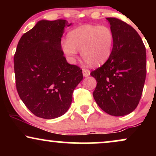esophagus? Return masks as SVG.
I'll list each match as a JSON object with an SVG mask.
<instances>
[{
  "label": "esophagus",
  "mask_w": 156,
  "mask_h": 156,
  "mask_svg": "<svg viewBox=\"0 0 156 156\" xmlns=\"http://www.w3.org/2000/svg\"><path fill=\"white\" fill-rule=\"evenodd\" d=\"M83 75L84 77H88L89 76H90V71H89V69L83 68Z\"/></svg>",
  "instance_id": "34e87169"
}]
</instances>
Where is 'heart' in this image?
<instances>
[{
  "label": "heart",
  "instance_id": "heart-1",
  "mask_svg": "<svg viewBox=\"0 0 156 156\" xmlns=\"http://www.w3.org/2000/svg\"><path fill=\"white\" fill-rule=\"evenodd\" d=\"M68 39L62 42V51L70 61L80 51L84 62L99 66L108 59L114 44V34L107 26L83 25L69 32Z\"/></svg>",
  "mask_w": 156,
  "mask_h": 156
}]
</instances>
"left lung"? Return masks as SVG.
Wrapping results in <instances>:
<instances>
[{
  "label": "left lung",
  "instance_id": "1",
  "mask_svg": "<svg viewBox=\"0 0 156 156\" xmlns=\"http://www.w3.org/2000/svg\"><path fill=\"white\" fill-rule=\"evenodd\" d=\"M114 34L106 62L91 73L97 80L93 97L102 110L120 117L139 104L146 78V49L135 29L120 20L106 18Z\"/></svg>",
  "mask_w": 156,
  "mask_h": 156
}]
</instances>
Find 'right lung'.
<instances>
[{
	"label": "right lung",
	"instance_id": "add662e5",
	"mask_svg": "<svg viewBox=\"0 0 156 156\" xmlns=\"http://www.w3.org/2000/svg\"><path fill=\"white\" fill-rule=\"evenodd\" d=\"M65 20H42L24 34L17 44L14 67L17 92L34 115L55 119L65 114L73 92L83 80L82 69L67 63L62 50Z\"/></svg>",
	"mask_w": 156,
	"mask_h": 156
}]
</instances>
